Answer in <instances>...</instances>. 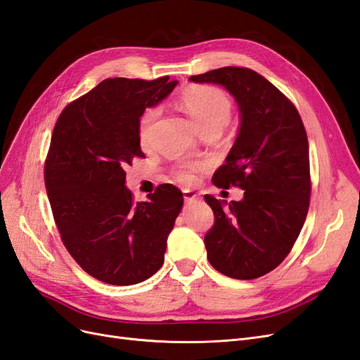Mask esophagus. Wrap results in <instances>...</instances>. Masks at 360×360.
<instances>
[{"label": "esophagus", "mask_w": 360, "mask_h": 360, "mask_svg": "<svg viewBox=\"0 0 360 360\" xmlns=\"http://www.w3.org/2000/svg\"><path fill=\"white\" fill-rule=\"evenodd\" d=\"M200 200V195L197 192H192V191H184V201L186 202H192V201H197Z\"/></svg>", "instance_id": "esophagus-1"}]
</instances>
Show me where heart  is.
Returning a JSON list of instances; mask_svg holds the SVG:
<instances>
[{
	"label": "heart",
	"mask_w": 360,
	"mask_h": 360,
	"mask_svg": "<svg viewBox=\"0 0 360 360\" xmlns=\"http://www.w3.org/2000/svg\"><path fill=\"white\" fill-rule=\"evenodd\" d=\"M179 103L186 112L201 134L221 132L231 117L233 103L230 96L217 86L210 85H191L180 94ZM159 117L158 108H148L141 115L138 123V139L143 148L151 146L153 126ZM204 168L200 162L181 163L174 169V176L183 184H193L197 181V174Z\"/></svg>",
	"instance_id": "1"
}]
</instances>
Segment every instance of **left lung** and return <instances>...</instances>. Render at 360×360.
<instances>
[{"mask_svg":"<svg viewBox=\"0 0 360 360\" xmlns=\"http://www.w3.org/2000/svg\"><path fill=\"white\" fill-rule=\"evenodd\" d=\"M189 81L222 85L240 112L234 146L213 183L245 195L231 202L204 197L214 213L204 237L207 258L225 276L259 278L284 261L307 219L311 176L304 126L296 106L250 69L228 66Z\"/></svg>","mask_w":360,"mask_h":360,"instance_id":"1","label":"left lung"}]
</instances>
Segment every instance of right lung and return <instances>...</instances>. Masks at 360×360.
<instances>
[{
    "instance_id": "add662e5",
    "label": "right lung",
    "mask_w": 360,
    "mask_h": 360,
    "mask_svg": "<svg viewBox=\"0 0 360 360\" xmlns=\"http://www.w3.org/2000/svg\"><path fill=\"white\" fill-rule=\"evenodd\" d=\"M179 81L110 78L64 108L45 162V186L61 240L86 274L111 285H134L163 264L183 193L160 184L134 202L127 165L146 158L138 123Z\"/></svg>"
}]
</instances>
